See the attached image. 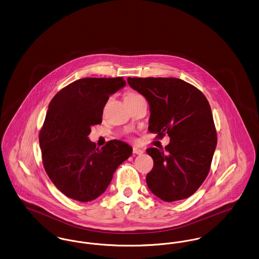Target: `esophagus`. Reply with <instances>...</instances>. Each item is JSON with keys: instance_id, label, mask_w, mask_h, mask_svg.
I'll use <instances>...</instances> for the list:
<instances>
[{"instance_id": "34e87169", "label": "esophagus", "mask_w": 259, "mask_h": 259, "mask_svg": "<svg viewBox=\"0 0 259 259\" xmlns=\"http://www.w3.org/2000/svg\"><path fill=\"white\" fill-rule=\"evenodd\" d=\"M143 152H144V150H143V149H141V148H133V153H134V154H138V155H141V154H142Z\"/></svg>"}]
</instances>
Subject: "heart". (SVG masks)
<instances>
[{
	"mask_svg": "<svg viewBox=\"0 0 259 259\" xmlns=\"http://www.w3.org/2000/svg\"><path fill=\"white\" fill-rule=\"evenodd\" d=\"M140 94L135 93V92H129L127 95H126V98H132V97H136V96H139Z\"/></svg>",
	"mask_w": 259,
	"mask_h": 259,
	"instance_id": "1",
	"label": "heart"
}]
</instances>
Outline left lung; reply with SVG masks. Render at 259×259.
<instances>
[{"instance_id":"1","label":"left lung","mask_w":259,"mask_h":259,"mask_svg":"<svg viewBox=\"0 0 259 259\" xmlns=\"http://www.w3.org/2000/svg\"><path fill=\"white\" fill-rule=\"evenodd\" d=\"M133 89L148 100V130L170 143L149 148L153 168L147 175L150 191L166 202L191 196L204 183L218 143L209 102L195 87L175 77H128Z\"/></svg>"}]
</instances>
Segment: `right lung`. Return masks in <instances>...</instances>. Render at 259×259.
I'll return each instance as SVG.
<instances>
[{
    "label": "right lung",
    "mask_w": 259,
    "mask_h": 259,
    "mask_svg": "<svg viewBox=\"0 0 259 259\" xmlns=\"http://www.w3.org/2000/svg\"><path fill=\"white\" fill-rule=\"evenodd\" d=\"M126 84L122 76L84 77L62 88L53 97L38 140L46 172L63 194L89 202L105 192L117 167L132 154L121 141L102 148L87 136L102 122L110 95Z\"/></svg>",
    "instance_id": "1"
}]
</instances>
